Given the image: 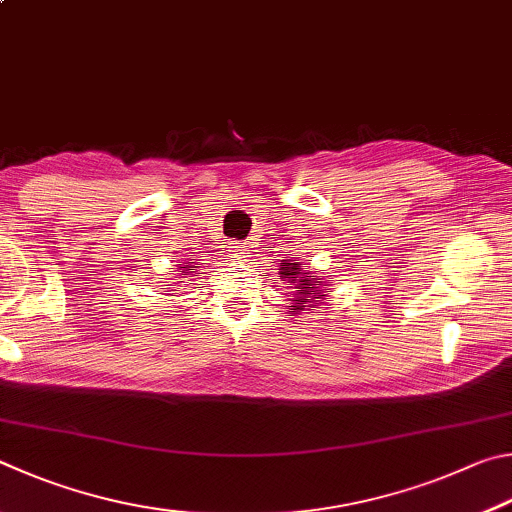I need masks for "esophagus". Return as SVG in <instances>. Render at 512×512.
Instances as JSON below:
<instances>
[{
    "instance_id": "1",
    "label": "esophagus",
    "mask_w": 512,
    "mask_h": 512,
    "mask_svg": "<svg viewBox=\"0 0 512 512\" xmlns=\"http://www.w3.org/2000/svg\"><path fill=\"white\" fill-rule=\"evenodd\" d=\"M231 258H233V261H240V263H245L247 261V254H249V247L247 245H242V242H238V245H233L231 249Z\"/></svg>"
}]
</instances>
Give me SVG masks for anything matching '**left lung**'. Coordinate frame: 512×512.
<instances>
[{
    "label": "left lung",
    "instance_id": "1",
    "mask_svg": "<svg viewBox=\"0 0 512 512\" xmlns=\"http://www.w3.org/2000/svg\"><path fill=\"white\" fill-rule=\"evenodd\" d=\"M279 274L283 281L290 283V288L294 290V299L288 306L290 317L299 315L301 310L306 308H315L317 301H324L328 294L324 292V285H328L321 276H312L308 267H303L301 263H292V261H281Z\"/></svg>",
    "mask_w": 512,
    "mask_h": 512
}]
</instances>
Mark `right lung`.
<instances>
[{"label": "right lung", "instance_id": "obj_1", "mask_svg": "<svg viewBox=\"0 0 512 512\" xmlns=\"http://www.w3.org/2000/svg\"><path fill=\"white\" fill-rule=\"evenodd\" d=\"M188 261H195V258H188ZM197 267H200V263H182V265H177V270H182V274L175 276V279H186V276H195V274H200V272H197ZM193 269L196 270L195 273L192 272ZM177 283L182 285L184 281H177Z\"/></svg>", "mask_w": 512, "mask_h": 512}]
</instances>
